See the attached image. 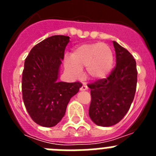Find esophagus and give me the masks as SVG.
I'll return each instance as SVG.
<instances>
[{
	"label": "esophagus",
	"mask_w": 156,
	"mask_h": 156,
	"mask_svg": "<svg viewBox=\"0 0 156 156\" xmlns=\"http://www.w3.org/2000/svg\"><path fill=\"white\" fill-rule=\"evenodd\" d=\"M87 89H88V87L87 86L86 84H83L82 87H81L80 90H87Z\"/></svg>",
	"instance_id": "esophagus-1"
}]
</instances>
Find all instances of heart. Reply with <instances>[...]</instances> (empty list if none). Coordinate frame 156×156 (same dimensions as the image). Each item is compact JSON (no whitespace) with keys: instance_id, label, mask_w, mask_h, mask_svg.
Returning <instances> with one entry per match:
<instances>
[{"instance_id":"heart-1","label":"heart","mask_w":156,"mask_h":156,"mask_svg":"<svg viewBox=\"0 0 156 156\" xmlns=\"http://www.w3.org/2000/svg\"><path fill=\"white\" fill-rule=\"evenodd\" d=\"M114 65V54L112 48L104 43L83 44L72 52L70 59L65 60V69L73 76H80L86 67L88 76L100 80L108 76Z\"/></svg>"}]
</instances>
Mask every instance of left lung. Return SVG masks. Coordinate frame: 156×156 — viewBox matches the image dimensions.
I'll use <instances>...</instances> for the list:
<instances>
[{
    "label": "left lung",
    "instance_id": "left-lung-1",
    "mask_svg": "<svg viewBox=\"0 0 156 156\" xmlns=\"http://www.w3.org/2000/svg\"><path fill=\"white\" fill-rule=\"evenodd\" d=\"M116 66L107 79L88 85L91 102L89 115L98 126L116 124L127 113L134 98L137 81L136 61L126 49L113 41Z\"/></svg>",
    "mask_w": 156,
    "mask_h": 156
}]
</instances>
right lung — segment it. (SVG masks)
<instances>
[{
    "mask_svg": "<svg viewBox=\"0 0 156 156\" xmlns=\"http://www.w3.org/2000/svg\"><path fill=\"white\" fill-rule=\"evenodd\" d=\"M69 37H48L32 48L25 60L22 90L24 105L32 119L51 127L66 113L70 98L79 91V82H59V72Z\"/></svg>",
    "mask_w": 156,
    "mask_h": 156,
    "instance_id": "obj_1",
    "label": "right lung"
}]
</instances>
